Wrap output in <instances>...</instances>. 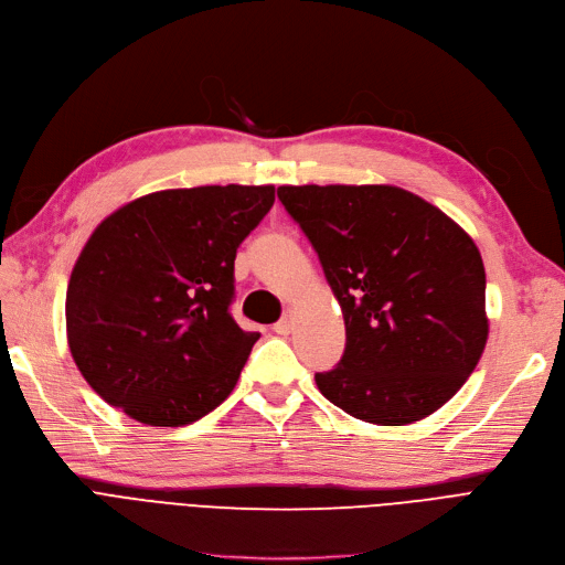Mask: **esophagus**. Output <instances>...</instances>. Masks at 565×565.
<instances>
[{
    "instance_id": "1",
    "label": "esophagus",
    "mask_w": 565,
    "mask_h": 565,
    "mask_svg": "<svg viewBox=\"0 0 565 565\" xmlns=\"http://www.w3.org/2000/svg\"><path fill=\"white\" fill-rule=\"evenodd\" d=\"M274 332L280 334V337H287V334L291 332V320H289V316H282V318L274 324Z\"/></svg>"
}]
</instances>
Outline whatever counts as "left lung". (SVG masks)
Returning <instances> with one entry per match:
<instances>
[{
	"label": "left lung",
	"instance_id": "left-lung-1",
	"mask_svg": "<svg viewBox=\"0 0 565 565\" xmlns=\"http://www.w3.org/2000/svg\"><path fill=\"white\" fill-rule=\"evenodd\" d=\"M318 252L345 322L320 393L376 425L430 416L468 381L489 337L477 245L412 191L385 184L278 186Z\"/></svg>",
	"mask_w": 565,
	"mask_h": 565
}]
</instances>
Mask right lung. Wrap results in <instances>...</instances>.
<instances>
[{
  "mask_svg": "<svg viewBox=\"0 0 565 565\" xmlns=\"http://www.w3.org/2000/svg\"><path fill=\"white\" fill-rule=\"evenodd\" d=\"M274 201V186L170 189L93 231L65 316L72 358L107 404L178 427L228 397L259 339L231 316L233 262Z\"/></svg>",
  "mask_w": 565,
  "mask_h": 565,
  "instance_id": "obj_1",
  "label": "right lung"
}]
</instances>
